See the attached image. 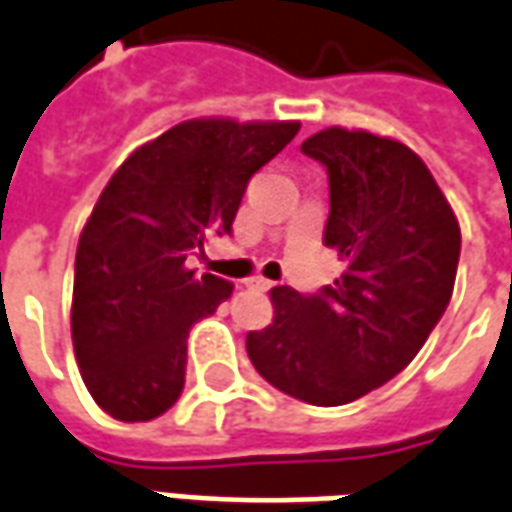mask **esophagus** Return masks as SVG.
Returning a JSON list of instances; mask_svg holds the SVG:
<instances>
[{"mask_svg":"<svg viewBox=\"0 0 512 512\" xmlns=\"http://www.w3.org/2000/svg\"><path fill=\"white\" fill-rule=\"evenodd\" d=\"M245 287H248V290L267 292L270 287H273V281H267V278H262V276H253V278H248V281H245Z\"/></svg>","mask_w":512,"mask_h":512,"instance_id":"obj_1","label":"esophagus"}]
</instances>
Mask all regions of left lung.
<instances>
[{"mask_svg": "<svg viewBox=\"0 0 512 512\" xmlns=\"http://www.w3.org/2000/svg\"><path fill=\"white\" fill-rule=\"evenodd\" d=\"M329 175L326 248L345 273L315 295L270 292L276 317L248 357L287 396L340 407L390 382L424 348L454 290L460 225L410 147L329 128L301 144Z\"/></svg>", "mask_w": 512, "mask_h": 512, "instance_id": "left-lung-1", "label": "left lung"}]
</instances>
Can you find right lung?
Segmentation results:
<instances>
[{"label":"right lung","instance_id":"right-lung-1","mask_svg":"<svg viewBox=\"0 0 512 512\" xmlns=\"http://www.w3.org/2000/svg\"><path fill=\"white\" fill-rule=\"evenodd\" d=\"M298 122L189 119L130 155L77 242L72 343L91 398L116 421H153L178 401L186 340L234 284L186 267L231 234L248 181Z\"/></svg>","mask_w":512,"mask_h":512}]
</instances>
